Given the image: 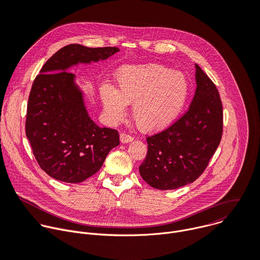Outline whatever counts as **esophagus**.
<instances>
[{"label": "esophagus", "mask_w": 260, "mask_h": 260, "mask_svg": "<svg viewBox=\"0 0 260 260\" xmlns=\"http://www.w3.org/2000/svg\"><path fill=\"white\" fill-rule=\"evenodd\" d=\"M133 140H134V139H133L132 136H129V135H127V134H125V133L120 134V142H121L122 144L129 143V142H132Z\"/></svg>", "instance_id": "obj_1"}]
</instances>
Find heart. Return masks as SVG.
I'll use <instances>...</instances> for the list:
<instances>
[{
  "label": "heart",
  "mask_w": 260,
  "mask_h": 260,
  "mask_svg": "<svg viewBox=\"0 0 260 260\" xmlns=\"http://www.w3.org/2000/svg\"><path fill=\"white\" fill-rule=\"evenodd\" d=\"M116 89L103 85L101 101L111 122L121 121L126 105L133 103L132 116L144 133H157L176 121L188 99V82L180 72L161 64L127 66L118 70Z\"/></svg>",
  "instance_id": "obj_1"
}]
</instances>
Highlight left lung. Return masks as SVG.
<instances>
[{
	"instance_id": "left-lung-1",
	"label": "left lung",
	"mask_w": 260,
	"mask_h": 260,
	"mask_svg": "<svg viewBox=\"0 0 260 260\" xmlns=\"http://www.w3.org/2000/svg\"><path fill=\"white\" fill-rule=\"evenodd\" d=\"M196 82L187 112L164 132L147 138L148 152L139 171L153 188L171 190L196 181L221 141L223 114L219 92L197 63Z\"/></svg>"
}]
</instances>
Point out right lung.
<instances>
[{
  "mask_svg": "<svg viewBox=\"0 0 260 260\" xmlns=\"http://www.w3.org/2000/svg\"><path fill=\"white\" fill-rule=\"evenodd\" d=\"M117 47L70 44L55 52L34 80L27 103L25 134L40 168L55 180L80 183L103 166L119 145L118 132L100 127L89 117L73 66L105 60Z\"/></svg>",
  "mask_w": 260,
  "mask_h": 260,
  "instance_id": "1",
  "label": "right lung"
}]
</instances>
